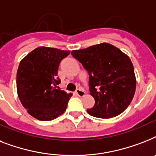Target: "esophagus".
<instances>
[{
	"label": "esophagus",
	"instance_id": "1",
	"mask_svg": "<svg viewBox=\"0 0 156 156\" xmlns=\"http://www.w3.org/2000/svg\"><path fill=\"white\" fill-rule=\"evenodd\" d=\"M76 95H78V96H79V97H83V96H84L85 95V91L82 89V88H79V89H77L75 91Z\"/></svg>",
	"mask_w": 156,
	"mask_h": 156
}]
</instances>
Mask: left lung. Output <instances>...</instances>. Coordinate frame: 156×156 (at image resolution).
Wrapping results in <instances>:
<instances>
[{"instance_id":"1","label":"left lung","mask_w":156,"mask_h":156,"mask_svg":"<svg viewBox=\"0 0 156 156\" xmlns=\"http://www.w3.org/2000/svg\"><path fill=\"white\" fill-rule=\"evenodd\" d=\"M89 74L90 94L95 105L90 116L111 118L123 112L133 100L136 78L127 55L113 45L103 43L71 52Z\"/></svg>"}]
</instances>
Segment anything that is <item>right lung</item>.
Segmentation results:
<instances>
[{"label": "right lung", "instance_id": "1", "mask_svg": "<svg viewBox=\"0 0 156 156\" xmlns=\"http://www.w3.org/2000/svg\"><path fill=\"white\" fill-rule=\"evenodd\" d=\"M69 51L39 47L21 61L17 91L23 106L40 121H52L66 111L72 94L60 90L59 65Z\"/></svg>", "mask_w": 156, "mask_h": 156}]
</instances>
